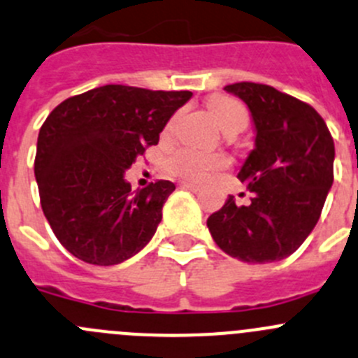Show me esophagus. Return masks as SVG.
I'll use <instances>...</instances> for the list:
<instances>
[{"label":"esophagus","mask_w":358,"mask_h":358,"mask_svg":"<svg viewBox=\"0 0 358 358\" xmlns=\"http://www.w3.org/2000/svg\"><path fill=\"white\" fill-rule=\"evenodd\" d=\"M180 187L185 190H192V192H197V190H201V185H197V183H190V182H183L180 183Z\"/></svg>","instance_id":"1"}]
</instances>
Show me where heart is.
Instances as JSON below:
<instances>
[{"mask_svg":"<svg viewBox=\"0 0 358 358\" xmlns=\"http://www.w3.org/2000/svg\"><path fill=\"white\" fill-rule=\"evenodd\" d=\"M208 110L215 122L225 134L239 133L248 124V110L236 99L227 96H215L208 101ZM175 126V119L166 126L164 133L169 134ZM229 166V159L220 154H206L196 148H178L166 159V169L173 176L185 180H206L215 173Z\"/></svg>","mask_w":358,"mask_h":358,"instance_id":"1","label":"heart"}]
</instances>
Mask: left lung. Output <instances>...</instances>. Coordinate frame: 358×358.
Masks as SVG:
<instances>
[{"label":"left lung","instance_id":"obj_1","mask_svg":"<svg viewBox=\"0 0 358 358\" xmlns=\"http://www.w3.org/2000/svg\"><path fill=\"white\" fill-rule=\"evenodd\" d=\"M246 103L255 148L238 173L253 192L248 206L229 196L208 218L215 243L243 262H275L296 252L320 218L334 182V140L308 103L264 83L224 87Z\"/></svg>","mask_w":358,"mask_h":358}]
</instances>
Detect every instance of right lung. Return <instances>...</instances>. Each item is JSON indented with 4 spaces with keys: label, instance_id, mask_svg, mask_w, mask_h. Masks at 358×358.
<instances>
[{
    "label": "right lung",
    "instance_id": "1",
    "mask_svg": "<svg viewBox=\"0 0 358 358\" xmlns=\"http://www.w3.org/2000/svg\"><path fill=\"white\" fill-rule=\"evenodd\" d=\"M190 91L103 85L64 99L38 134L34 175L55 238L76 259L113 266L152 239L175 183L131 192L124 173L159 143Z\"/></svg>",
    "mask_w": 358,
    "mask_h": 358
}]
</instances>
